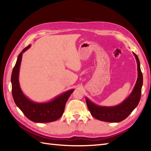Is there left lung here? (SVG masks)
Listing matches in <instances>:
<instances>
[{
  "label": "left lung",
  "instance_id": "left-lung-1",
  "mask_svg": "<svg viewBox=\"0 0 151 151\" xmlns=\"http://www.w3.org/2000/svg\"><path fill=\"white\" fill-rule=\"evenodd\" d=\"M133 54L136 58L137 62V78L136 84L129 97L119 104L114 106H104L96 104L88 97H85L89 111L92 116L97 119L110 123H119L125 119L138 105L142 94L143 75L141 71L138 57L135 53H133Z\"/></svg>",
  "mask_w": 151,
  "mask_h": 151
}]
</instances>
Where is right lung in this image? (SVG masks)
Returning <instances> with one entry per match:
<instances>
[{
	"label": "right lung",
	"mask_w": 151,
	"mask_h": 151,
	"mask_svg": "<svg viewBox=\"0 0 151 151\" xmlns=\"http://www.w3.org/2000/svg\"><path fill=\"white\" fill-rule=\"evenodd\" d=\"M30 47L31 45H29L19 54L17 62L12 70L11 82L13 97L17 106L30 121L35 123L55 121L63 115L66 102L75 89H69L47 102H37L28 98L21 88L19 77L22 54Z\"/></svg>",
	"instance_id": "right-lung-1"
}]
</instances>
